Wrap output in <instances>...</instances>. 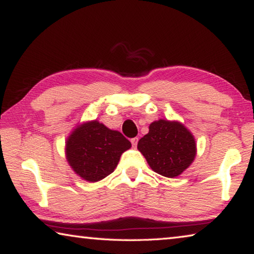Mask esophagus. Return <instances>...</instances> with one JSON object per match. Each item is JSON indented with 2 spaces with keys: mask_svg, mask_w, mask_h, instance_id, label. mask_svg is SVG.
Masks as SVG:
<instances>
[{
  "mask_svg": "<svg viewBox=\"0 0 254 254\" xmlns=\"http://www.w3.org/2000/svg\"><path fill=\"white\" fill-rule=\"evenodd\" d=\"M137 137H132L131 139V143H132V147L133 148H136V145H137Z\"/></svg>",
  "mask_w": 254,
  "mask_h": 254,
  "instance_id": "esophagus-1",
  "label": "esophagus"
}]
</instances>
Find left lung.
<instances>
[{"label": "left lung", "mask_w": 254, "mask_h": 254, "mask_svg": "<svg viewBox=\"0 0 254 254\" xmlns=\"http://www.w3.org/2000/svg\"><path fill=\"white\" fill-rule=\"evenodd\" d=\"M154 173L168 178L182 175L196 157V141L191 132L178 121L158 120L149 126V132L137 142Z\"/></svg>", "instance_id": "8db88e82"}]
</instances>
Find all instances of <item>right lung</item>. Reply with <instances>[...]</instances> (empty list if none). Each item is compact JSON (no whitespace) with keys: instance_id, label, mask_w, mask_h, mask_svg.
<instances>
[{"instance_id":"obj_1","label":"right lung","mask_w":254,"mask_h":254,"mask_svg":"<svg viewBox=\"0 0 254 254\" xmlns=\"http://www.w3.org/2000/svg\"><path fill=\"white\" fill-rule=\"evenodd\" d=\"M131 142L121 132L111 130L97 120L78 124L66 140V159L70 168L86 182L96 183L117 168Z\"/></svg>"}]
</instances>
